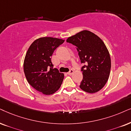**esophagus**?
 <instances>
[{"label": "esophagus", "instance_id": "obj_1", "mask_svg": "<svg viewBox=\"0 0 131 131\" xmlns=\"http://www.w3.org/2000/svg\"><path fill=\"white\" fill-rule=\"evenodd\" d=\"M73 73H74V71L72 70V69H71V70L69 71V72H68V75H72Z\"/></svg>", "mask_w": 131, "mask_h": 131}]
</instances>
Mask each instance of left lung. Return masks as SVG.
<instances>
[{"label":"left lung","mask_w":131,"mask_h":131,"mask_svg":"<svg viewBox=\"0 0 131 131\" xmlns=\"http://www.w3.org/2000/svg\"><path fill=\"white\" fill-rule=\"evenodd\" d=\"M67 42L77 47L82 67L80 88L88 93H95L106 85L110 75L111 62L105 44L99 36L83 30L71 36Z\"/></svg>","instance_id":"obj_1"}]
</instances>
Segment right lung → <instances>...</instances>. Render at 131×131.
Segmentation results:
<instances>
[{
  "label": "right lung",
  "instance_id": "obj_1",
  "mask_svg": "<svg viewBox=\"0 0 131 131\" xmlns=\"http://www.w3.org/2000/svg\"><path fill=\"white\" fill-rule=\"evenodd\" d=\"M64 40L51 37L36 39L26 52L24 70L28 82L37 91L51 95L59 90L64 74L53 69L51 57Z\"/></svg>",
  "mask_w": 131,
  "mask_h": 131
}]
</instances>
